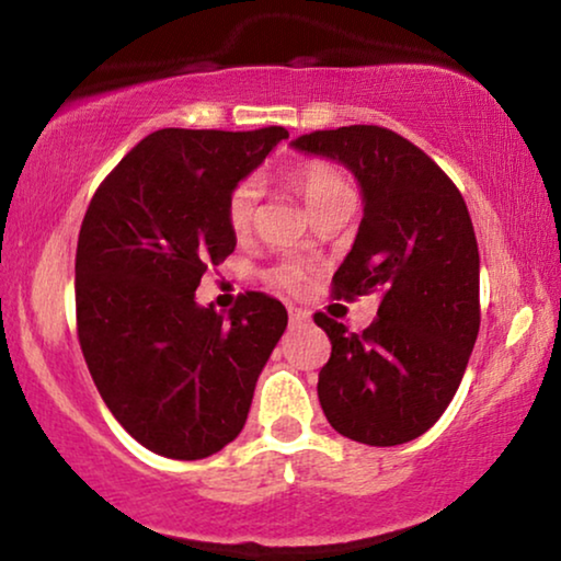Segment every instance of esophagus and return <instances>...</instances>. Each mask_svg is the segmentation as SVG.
Segmentation results:
<instances>
[{"label": "esophagus", "instance_id": "esophagus-1", "mask_svg": "<svg viewBox=\"0 0 561 561\" xmlns=\"http://www.w3.org/2000/svg\"><path fill=\"white\" fill-rule=\"evenodd\" d=\"M288 317H290V324H304V322H309V311L296 309V307H288Z\"/></svg>", "mask_w": 561, "mask_h": 561}]
</instances>
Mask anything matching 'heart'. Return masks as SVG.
Here are the masks:
<instances>
[{
	"label": "heart",
	"mask_w": 561,
	"mask_h": 561,
	"mask_svg": "<svg viewBox=\"0 0 561 561\" xmlns=\"http://www.w3.org/2000/svg\"><path fill=\"white\" fill-rule=\"evenodd\" d=\"M294 183L298 187V193L304 195V201H307L311 214H314L324 201H330L332 195L351 191L343 180V174L324 162H307L298 167L294 172ZM257 195L260 193L254 180H242V183L231 187L227 198V221L237 234H242V231L252 227L254 210H257ZM271 280L275 286L286 290H296L304 283V271L298 265H280L271 271Z\"/></svg>",
	"instance_id": "obj_1"
}]
</instances>
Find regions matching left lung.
Here are the masks:
<instances>
[{
  "label": "left lung",
  "instance_id": "obj_1",
  "mask_svg": "<svg viewBox=\"0 0 561 561\" xmlns=\"http://www.w3.org/2000/svg\"><path fill=\"white\" fill-rule=\"evenodd\" d=\"M294 147L337 159L358 178L363 221L332 294L378 298L360 334L314 314L332 343L319 404L351 440H414L446 412L479 334V250L467 203L423 149L389 128L314 130Z\"/></svg>",
  "mask_w": 561,
  "mask_h": 561
}]
</instances>
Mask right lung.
<instances>
[{
  "instance_id": "1",
  "label": "right lung",
  "mask_w": 561,
  "mask_h": 561,
  "mask_svg": "<svg viewBox=\"0 0 561 561\" xmlns=\"http://www.w3.org/2000/svg\"><path fill=\"white\" fill-rule=\"evenodd\" d=\"M283 126L162 128L94 191L77 242V334L113 417L159 456L195 461L242 433L254 383L288 324L247 290L229 314L195 304L203 273L234 252L227 198Z\"/></svg>"
}]
</instances>
